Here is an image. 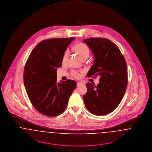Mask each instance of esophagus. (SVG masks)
Here are the masks:
<instances>
[{
  "mask_svg": "<svg viewBox=\"0 0 152 152\" xmlns=\"http://www.w3.org/2000/svg\"><path fill=\"white\" fill-rule=\"evenodd\" d=\"M83 83H81V82H77V87H79L80 85H81V84H83Z\"/></svg>",
  "mask_w": 152,
  "mask_h": 152,
  "instance_id": "obj_1",
  "label": "esophagus"
}]
</instances>
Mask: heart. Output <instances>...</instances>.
I'll list each match as a JSON object with an SVG mask.
<instances>
[{
    "mask_svg": "<svg viewBox=\"0 0 152 152\" xmlns=\"http://www.w3.org/2000/svg\"><path fill=\"white\" fill-rule=\"evenodd\" d=\"M74 48H75V52L79 55V56L82 59H83L84 58H88L89 56L90 50L86 44L82 43V42L78 43L75 44ZM69 51L68 49H67L64 52L63 56V58H62V62L63 63H65V62L66 61L68 58V56H69ZM81 72H79L76 71H72L71 72V75L74 77H75L76 79H79L81 76Z\"/></svg>",
    "mask_w": 152,
    "mask_h": 152,
    "instance_id": "b5f03b06",
    "label": "heart"
}]
</instances>
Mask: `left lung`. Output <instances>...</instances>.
I'll return each instance as SVG.
<instances>
[{
	"instance_id": "left-lung-1",
	"label": "left lung",
	"mask_w": 152,
	"mask_h": 152,
	"mask_svg": "<svg viewBox=\"0 0 152 152\" xmlns=\"http://www.w3.org/2000/svg\"><path fill=\"white\" fill-rule=\"evenodd\" d=\"M94 55V65L87 77L100 76V83H87V93L83 96L85 105L91 113L103 116L112 112L123 99L128 85L125 59L118 47L106 38L84 40Z\"/></svg>"
}]
</instances>
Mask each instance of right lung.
I'll return each instance as SVG.
<instances>
[{"label":"right lung","instance_id":"add662e5","mask_svg":"<svg viewBox=\"0 0 152 152\" xmlns=\"http://www.w3.org/2000/svg\"><path fill=\"white\" fill-rule=\"evenodd\" d=\"M75 39L53 38L44 40L31 51L24 66L23 80L29 100L44 116L61 115L76 87L72 80L57 83V68L67 47Z\"/></svg>","mask_w":152,"mask_h":152}]
</instances>
